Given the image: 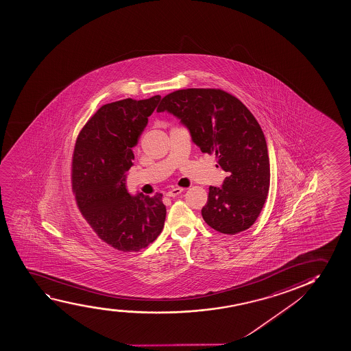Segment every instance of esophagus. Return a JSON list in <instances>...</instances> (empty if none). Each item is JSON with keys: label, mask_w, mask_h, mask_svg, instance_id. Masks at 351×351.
Listing matches in <instances>:
<instances>
[{"label": "esophagus", "mask_w": 351, "mask_h": 351, "mask_svg": "<svg viewBox=\"0 0 351 351\" xmlns=\"http://www.w3.org/2000/svg\"><path fill=\"white\" fill-rule=\"evenodd\" d=\"M182 191H183V188H173V189H170V191L167 193V196H170V197L178 196V195L181 194Z\"/></svg>", "instance_id": "obj_1"}]
</instances>
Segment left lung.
<instances>
[{
    "instance_id": "obj_1",
    "label": "left lung",
    "mask_w": 351,
    "mask_h": 351,
    "mask_svg": "<svg viewBox=\"0 0 351 351\" xmlns=\"http://www.w3.org/2000/svg\"><path fill=\"white\" fill-rule=\"evenodd\" d=\"M168 111L191 132L201 152L217 158L228 178L209 186L202 217L223 234L251 227L269 189V160L264 132L245 105L219 88H186L165 95L157 112Z\"/></svg>"
}]
</instances>
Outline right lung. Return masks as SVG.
Returning a JSON list of instances; mask_svg holds the SVG:
<instances>
[{
  "mask_svg": "<svg viewBox=\"0 0 351 351\" xmlns=\"http://www.w3.org/2000/svg\"><path fill=\"white\" fill-rule=\"evenodd\" d=\"M160 95L103 105L82 128L74 147L72 188L82 217L108 246L138 252L156 240L165 227L162 194L131 196L126 171L132 149L155 111Z\"/></svg>",
  "mask_w": 351,
  "mask_h": 351,
  "instance_id": "add662e5",
  "label": "right lung"
}]
</instances>
